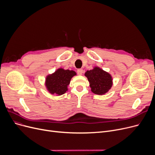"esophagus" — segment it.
<instances>
[{
    "instance_id": "esophagus-1",
    "label": "esophagus",
    "mask_w": 155,
    "mask_h": 155,
    "mask_svg": "<svg viewBox=\"0 0 155 155\" xmlns=\"http://www.w3.org/2000/svg\"><path fill=\"white\" fill-rule=\"evenodd\" d=\"M77 73H78V75H82V73H83V70H82V69H78V70H77Z\"/></svg>"
}]
</instances>
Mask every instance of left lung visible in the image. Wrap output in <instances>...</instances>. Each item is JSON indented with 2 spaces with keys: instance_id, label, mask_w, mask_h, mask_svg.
<instances>
[{
  "instance_id": "8db88e82",
  "label": "left lung",
  "mask_w": 155,
  "mask_h": 155,
  "mask_svg": "<svg viewBox=\"0 0 155 155\" xmlns=\"http://www.w3.org/2000/svg\"><path fill=\"white\" fill-rule=\"evenodd\" d=\"M85 76L90 84L91 91L95 94L104 95L110 90L113 84L110 73L98 67L87 70L85 73Z\"/></svg>"
}]
</instances>
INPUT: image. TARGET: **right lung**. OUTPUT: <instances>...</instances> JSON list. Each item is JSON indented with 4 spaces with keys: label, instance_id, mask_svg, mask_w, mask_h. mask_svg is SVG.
Listing matches in <instances>:
<instances>
[{
    "label": "right lung",
    "instance_id": "add662e5",
    "mask_svg": "<svg viewBox=\"0 0 155 155\" xmlns=\"http://www.w3.org/2000/svg\"><path fill=\"white\" fill-rule=\"evenodd\" d=\"M76 75V72L73 70H64L62 68L57 69L46 77L45 86L47 91L56 95L64 94L68 91V85L71 78Z\"/></svg>",
    "mask_w": 155,
    "mask_h": 155
}]
</instances>
